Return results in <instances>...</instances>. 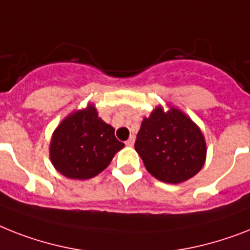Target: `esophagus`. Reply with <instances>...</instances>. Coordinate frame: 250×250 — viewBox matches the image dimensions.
Listing matches in <instances>:
<instances>
[{"label":"esophagus","instance_id":"34e87169","mask_svg":"<svg viewBox=\"0 0 250 250\" xmlns=\"http://www.w3.org/2000/svg\"><path fill=\"white\" fill-rule=\"evenodd\" d=\"M133 144H135V136H131L127 141H125V145L127 146H133Z\"/></svg>","mask_w":250,"mask_h":250}]
</instances>
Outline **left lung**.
<instances>
[{
  "instance_id": "obj_1",
  "label": "left lung",
  "mask_w": 250,
  "mask_h": 250,
  "mask_svg": "<svg viewBox=\"0 0 250 250\" xmlns=\"http://www.w3.org/2000/svg\"><path fill=\"white\" fill-rule=\"evenodd\" d=\"M135 149L159 181L180 184L195 176L206 160V141L198 125L178 109L157 107L141 123Z\"/></svg>"
}]
</instances>
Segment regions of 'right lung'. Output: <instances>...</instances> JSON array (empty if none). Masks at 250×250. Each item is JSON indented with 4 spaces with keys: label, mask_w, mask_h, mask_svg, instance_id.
Segmentation results:
<instances>
[{
    "label": "right lung",
    "mask_w": 250,
    "mask_h": 250,
    "mask_svg": "<svg viewBox=\"0 0 250 250\" xmlns=\"http://www.w3.org/2000/svg\"><path fill=\"white\" fill-rule=\"evenodd\" d=\"M123 146L114 136V128L99 118L90 105L60 123L52 136L50 158L65 177L87 180L104 171Z\"/></svg>",
    "instance_id": "1"
}]
</instances>
